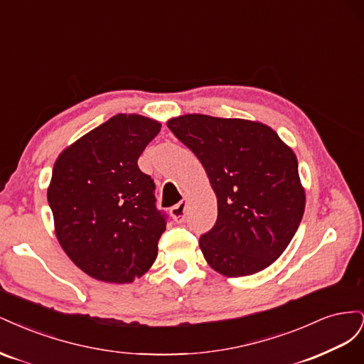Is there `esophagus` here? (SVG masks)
<instances>
[{"instance_id":"1","label":"esophagus","mask_w":364,"mask_h":364,"mask_svg":"<svg viewBox=\"0 0 364 364\" xmlns=\"http://www.w3.org/2000/svg\"><path fill=\"white\" fill-rule=\"evenodd\" d=\"M185 211H186V200H181L178 205H174L170 209V214H171L174 222L179 223L185 220Z\"/></svg>"}]
</instances>
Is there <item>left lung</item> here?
Returning a JSON list of instances; mask_svg holds the SVG:
<instances>
[{
  "mask_svg": "<svg viewBox=\"0 0 364 364\" xmlns=\"http://www.w3.org/2000/svg\"><path fill=\"white\" fill-rule=\"evenodd\" d=\"M167 126L199 158L217 196V222L199 241L206 262L229 278L269 267L305 211L294 151L259 121L186 114Z\"/></svg>",
  "mask_w": 364,
  "mask_h": 364,
  "instance_id": "left-lung-1",
  "label": "left lung"
}]
</instances>
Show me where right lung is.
I'll return each mask as SVG.
<instances>
[{"instance_id": "obj_1", "label": "right lung", "mask_w": 364, "mask_h": 364, "mask_svg": "<svg viewBox=\"0 0 364 364\" xmlns=\"http://www.w3.org/2000/svg\"><path fill=\"white\" fill-rule=\"evenodd\" d=\"M159 130L153 118L118 114L54 162L47 191L54 232L70 259L94 279L134 282L156 259L167 223L138 158Z\"/></svg>"}]
</instances>
